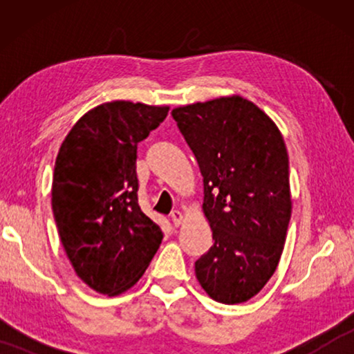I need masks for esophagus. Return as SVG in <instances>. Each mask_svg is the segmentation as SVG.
Returning <instances> with one entry per match:
<instances>
[{"label": "esophagus", "instance_id": "esophagus-1", "mask_svg": "<svg viewBox=\"0 0 354 354\" xmlns=\"http://www.w3.org/2000/svg\"><path fill=\"white\" fill-rule=\"evenodd\" d=\"M171 217H172V222H174V225L176 227H178L183 222V212L182 211H178V209H176V211H172V214H171Z\"/></svg>", "mask_w": 354, "mask_h": 354}]
</instances>
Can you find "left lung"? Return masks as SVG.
Here are the masks:
<instances>
[{
    "mask_svg": "<svg viewBox=\"0 0 354 354\" xmlns=\"http://www.w3.org/2000/svg\"><path fill=\"white\" fill-rule=\"evenodd\" d=\"M172 118L200 166L214 240L195 263L198 282L219 303L248 301L277 269L292 216L282 133L240 95L178 106Z\"/></svg>",
    "mask_w": 354,
    "mask_h": 354,
    "instance_id": "8db88e82",
    "label": "left lung"
}]
</instances>
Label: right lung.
Wrapping results in <instances>:
<instances>
[{
    "label": "right lung",
    "instance_id": "add662e5",
    "mask_svg": "<svg viewBox=\"0 0 354 354\" xmlns=\"http://www.w3.org/2000/svg\"><path fill=\"white\" fill-rule=\"evenodd\" d=\"M169 106L109 101L66 135L55 164L53 214L75 274L114 297L133 287L162 232L138 206L137 145L166 119Z\"/></svg>",
    "mask_w": 354,
    "mask_h": 354
}]
</instances>
